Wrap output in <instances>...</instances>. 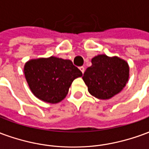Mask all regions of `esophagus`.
Here are the masks:
<instances>
[{
  "instance_id": "1",
  "label": "esophagus",
  "mask_w": 149,
  "mask_h": 149,
  "mask_svg": "<svg viewBox=\"0 0 149 149\" xmlns=\"http://www.w3.org/2000/svg\"><path fill=\"white\" fill-rule=\"evenodd\" d=\"M79 69L81 70L82 73H84V67H83V66H81V67H80V68H79Z\"/></svg>"
}]
</instances>
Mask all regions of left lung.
<instances>
[{"label": "left lung", "instance_id": "8db88e82", "mask_svg": "<svg viewBox=\"0 0 149 149\" xmlns=\"http://www.w3.org/2000/svg\"><path fill=\"white\" fill-rule=\"evenodd\" d=\"M91 62L82 79L93 97L108 100L123 90L129 78L128 62L116 56L105 54L94 56Z\"/></svg>", "mask_w": 149, "mask_h": 149}]
</instances>
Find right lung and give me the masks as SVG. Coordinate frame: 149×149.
<instances>
[{
    "label": "right lung",
    "mask_w": 149,
    "mask_h": 149,
    "mask_svg": "<svg viewBox=\"0 0 149 149\" xmlns=\"http://www.w3.org/2000/svg\"><path fill=\"white\" fill-rule=\"evenodd\" d=\"M24 73L34 96L50 104L64 100L72 81L82 76L70 60L53 56L28 61L24 64Z\"/></svg>",
    "instance_id": "obj_1"
}]
</instances>
